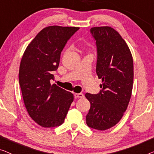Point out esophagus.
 <instances>
[{"label": "esophagus", "instance_id": "obj_1", "mask_svg": "<svg viewBox=\"0 0 154 154\" xmlns=\"http://www.w3.org/2000/svg\"><path fill=\"white\" fill-rule=\"evenodd\" d=\"M74 96L76 98H82L84 97V94H82V93H79V94H78V93H75Z\"/></svg>", "mask_w": 154, "mask_h": 154}]
</instances>
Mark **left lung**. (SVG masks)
<instances>
[{
    "instance_id": "obj_1",
    "label": "left lung",
    "mask_w": 154,
    "mask_h": 154,
    "mask_svg": "<svg viewBox=\"0 0 154 154\" xmlns=\"http://www.w3.org/2000/svg\"><path fill=\"white\" fill-rule=\"evenodd\" d=\"M96 41V73L102 80L98 94L86 93L91 107L86 124L105 131L119 122L131 100L133 83V60L125 41L110 26L91 29Z\"/></svg>"
}]
</instances>
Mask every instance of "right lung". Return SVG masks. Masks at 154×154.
I'll return each mask as SVG.
<instances>
[{
	"mask_svg": "<svg viewBox=\"0 0 154 154\" xmlns=\"http://www.w3.org/2000/svg\"><path fill=\"white\" fill-rule=\"evenodd\" d=\"M79 27L50 26L39 32L28 45L19 66V79L23 103L29 116L44 128L56 127L65 120L74 96L56 84L60 53Z\"/></svg>",
	"mask_w": 154,
	"mask_h": 154,
	"instance_id": "right-lung-1",
	"label": "right lung"
}]
</instances>
